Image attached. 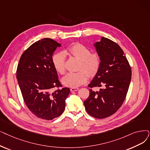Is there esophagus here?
<instances>
[{"instance_id": "1", "label": "esophagus", "mask_w": 150, "mask_h": 150, "mask_svg": "<svg viewBox=\"0 0 150 150\" xmlns=\"http://www.w3.org/2000/svg\"><path fill=\"white\" fill-rule=\"evenodd\" d=\"M79 89V88H77V87H76V88H71L70 89V91H71V92H74V91H78Z\"/></svg>"}]
</instances>
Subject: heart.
<instances>
[{
    "label": "heart",
    "instance_id": "obj_1",
    "mask_svg": "<svg viewBox=\"0 0 150 150\" xmlns=\"http://www.w3.org/2000/svg\"><path fill=\"white\" fill-rule=\"evenodd\" d=\"M65 55H69L80 61L79 71L69 73L62 79L65 86L76 88L86 83L88 75L95 76L99 70L101 59L100 56L96 53H91V50L81 43H76L68 49L55 54L52 59L53 66L58 73L62 75L65 73Z\"/></svg>",
    "mask_w": 150,
    "mask_h": 150
}]
</instances>
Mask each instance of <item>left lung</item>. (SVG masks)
Returning a JSON list of instances; mask_svg holds the SVG:
<instances>
[{
    "instance_id": "left-lung-1",
    "label": "left lung",
    "mask_w": 150,
    "mask_h": 150,
    "mask_svg": "<svg viewBox=\"0 0 150 150\" xmlns=\"http://www.w3.org/2000/svg\"><path fill=\"white\" fill-rule=\"evenodd\" d=\"M101 64L98 72L89 84V96L84 101L88 113L103 119L117 112L125 101L131 80L132 71L122 50L116 43L102 37L94 43ZM104 87L98 91L93 88Z\"/></svg>"
}]
</instances>
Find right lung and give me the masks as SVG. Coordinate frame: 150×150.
<instances>
[{"mask_svg": "<svg viewBox=\"0 0 150 150\" xmlns=\"http://www.w3.org/2000/svg\"><path fill=\"white\" fill-rule=\"evenodd\" d=\"M61 44L51 38L38 40L24 51L19 59L16 79L24 101L38 118L51 120L59 116L66 107L70 93L62 87L52 59Z\"/></svg>", "mask_w": 150, "mask_h": 150, "instance_id": "add662e5", "label": "right lung"}]
</instances>
